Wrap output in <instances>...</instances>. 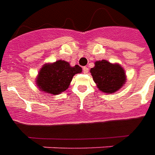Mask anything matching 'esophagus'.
Here are the masks:
<instances>
[{
  "label": "esophagus",
  "instance_id": "obj_1",
  "mask_svg": "<svg viewBox=\"0 0 155 155\" xmlns=\"http://www.w3.org/2000/svg\"><path fill=\"white\" fill-rule=\"evenodd\" d=\"M83 72H84V74H87L88 72H89V69H88V67L84 66V67H83Z\"/></svg>",
  "mask_w": 155,
  "mask_h": 155
}]
</instances>
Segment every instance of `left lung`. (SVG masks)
I'll list each match as a JSON object with an SVG mask.
<instances>
[{"label":"left lung","instance_id":"obj_1","mask_svg":"<svg viewBox=\"0 0 155 155\" xmlns=\"http://www.w3.org/2000/svg\"><path fill=\"white\" fill-rule=\"evenodd\" d=\"M91 73L98 89L105 94H112L119 91L126 81L124 69L119 64H111L105 60L98 61Z\"/></svg>","mask_w":155,"mask_h":155}]
</instances>
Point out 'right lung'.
<instances>
[{
  "instance_id": "1",
  "label": "right lung",
  "mask_w": 155,
  "mask_h": 155,
  "mask_svg": "<svg viewBox=\"0 0 155 155\" xmlns=\"http://www.w3.org/2000/svg\"><path fill=\"white\" fill-rule=\"evenodd\" d=\"M82 72L78 64L71 66L69 62L57 61L44 64L36 79L37 86L41 91L52 94H59L66 91L74 74Z\"/></svg>"
}]
</instances>
